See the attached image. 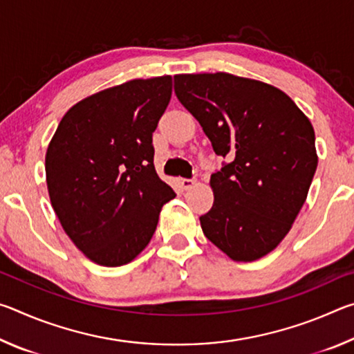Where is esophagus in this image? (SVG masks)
Segmentation results:
<instances>
[{"label":"esophagus","instance_id":"obj_1","mask_svg":"<svg viewBox=\"0 0 354 354\" xmlns=\"http://www.w3.org/2000/svg\"><path fill=\"white\" fill-rule=\"evenodd\" d=\"M195 184H196V179H185V178L179 179V185H181V187H183L184 190L192 189Z\"/></svg>","mask_w":354,"mask_h":354}]
</instances>
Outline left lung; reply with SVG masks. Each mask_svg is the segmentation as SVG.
Wrapping results in <instances>:
<instances>
[{
    "instance_id": "8db88e82",
    "label": "left lung",
    "mask_w": 354,
    "mask_h": 354,
    "mask_svg": "<svg viewBox=\"0 0 354 354\" xmlns=\"http://www.w3.org/2000/svg\"><path fill=\"white\" fill-rule=\"evenodd\" d=\"M175 93L227 164L211 176L205 236L237 262L278 247L301 211L319 156L309 118L272 84L230 73L176 75Z\"/></svg>"
}]
</instances>
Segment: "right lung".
<instances>
[{
	"label": "right lung",
	"mask_w": 354,
	"mask_h": 354,
	"mask_svg": "<svg viewBox=\"0 0 354 354\" xmlns=\"http://www.w3.org/2000/svg\"><path fill=\"white\" fill-rule=\"evenodd\" d=\"M171 76L133 80L70 107L48 145V195L84 256L104 267L134 261L175 192L154 169L153 133Z\"/></svg>",
	"instance_id": "right-lung-1"
}]
</instances>
